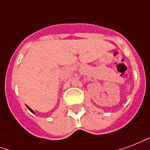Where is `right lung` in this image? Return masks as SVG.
Masks as SVG:
<instances>
[{"instance_id": "obj_1", "label": "right lung", "mask_w": 150, "mask_h": 150, "mask_svg": "<svg viewBox=\"0 0 150 150\" xmlns=\"http://www.w3.org/2000/svg\"><path fill=\"white\" fill-rule=\"evenodd\" d=\"M26 107H27V109H28V110H30V112H33V113H34V111H33V110H31L30 108L29 107V106H28V105H26Z\"/></svg>"}]
</instances>
